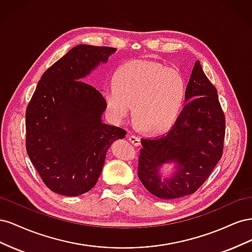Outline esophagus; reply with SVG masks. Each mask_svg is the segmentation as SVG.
<instances>
[{
    "label": "esophagus",
    "instance_id": "esophagus-1",
    "mask_svg": "<svg viewBox=\"0 0 252 252\" xmlns=\"http://www.w3.org/2000/svg\"><path fill=\"white\" fill-rule=\"evenodd\" d=\"M128 140H129V142L132 143V144L134 145V146H140V145H141V140H140V138H138V136H135V135L128 136Z\"/></svg>",
    "mask_w": 252,
    "mask_h": 252
}]
</instances>
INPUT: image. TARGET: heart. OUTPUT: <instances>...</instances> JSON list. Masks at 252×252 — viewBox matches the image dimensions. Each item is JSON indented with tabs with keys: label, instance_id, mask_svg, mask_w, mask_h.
<instances>
[{
	"label": "heart",
	"instance_id": "b5f03b06",
	"mask_svg": "<svg viewBox=\"0 0 252 252\" xmlns=\"http://www.w3.org/2000/svg\"><path fill=\"white\" fill-rule=\"evenodd\" d=\"M103 95L114 122L123 123L133 108L136 125L151 133H162L169 130L180 117L186 83L177 70L136 60L119 68L113 83L104 86Z\"/></svg>",
	"mask_w": 252,
	"mask_h": 252
}]
</instances>
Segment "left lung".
<instances>
[{"instance_id":"obj_1","label":"left lung","mask_w":252,"mask_h":252,"mask_svg":"<svg viewBox=\"0 0 252 252\" xmlns=\"http://www.w3.org/2000/svg\"><path fill=\"white\" fill-rule=\"evenodd\" d=\"M185 102L170 130L142 139L139 178L144 187L159 199L172 200L195 192L222 158L225 117L218 91L196 61L186 88ZM166 163L173 172L165 176Z\"/></svg>"}]
</instances>
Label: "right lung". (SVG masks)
Instances as JSON below:
<instances>
[{
	"label": "right lung",
	"instance_id": "obj_1",
	"mask_svg": "<svg viewBox=\"0 0 252 252\" xmlns=\"http://www.w3.org/2000/svg\"><path fill=\"white\" fill-rule=\"evenodd\" d=\"M117 51L78 45L45 71L26 110V149L51 191L77 196L93 188L110 145L126 131L103 123V95L85 79Z\"/></svg>",
	"mask_w": 252,
	"mask_h": 252
}]
</instances>
